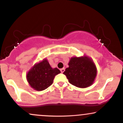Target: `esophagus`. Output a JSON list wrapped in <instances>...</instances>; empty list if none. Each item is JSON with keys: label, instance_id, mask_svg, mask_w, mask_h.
<instances>
[{"label": "esophagus", "instance_id": "34e87169", "mask_svg": "<svg viewBox=\"0 0 123 123\" xmlns=\"http://www.w3.org/2000/svg\"><path fill=\"white\" fill-rule=\"evenodd\" d=\"M60 70H61V73H63V72H64V71H65V68L61 69Z\"/></svg>", "mask_w": 123, "mask_h": 123}]
</instances>
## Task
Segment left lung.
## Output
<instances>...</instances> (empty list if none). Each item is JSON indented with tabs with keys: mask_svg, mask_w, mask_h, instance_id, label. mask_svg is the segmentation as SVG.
I'll return each mask as SVG.
<instances>
[{
	"mask_svg": "<svg viewBox=\"0 0 123 123\" xmlns=\"http://www.w3.org/2000/svg\"><path fill=\"white\" fill-rule=\"evenodd\" d=\"M63 73L70 84L80 88H86L92 84L97 75V69L91 59L87 57H73Z\"/></svg>",
	"mask_w": 123,
	"mask_h": 123,
	"instance_id": "left-lung-1",
	"label": "left lung"
}]
</instances>
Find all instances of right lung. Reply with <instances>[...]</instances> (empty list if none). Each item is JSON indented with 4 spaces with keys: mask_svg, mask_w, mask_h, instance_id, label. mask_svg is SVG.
I'll use <instances>...</instances> for the list:
<instances>
[{
    "mask_svg": "<svg viewBox=\"0 0 123 123\" xmlns=\"http://www.w3.org/2000/svg\"><path fill=\"white\" fill-rule=\"evenodd\" d=\"M60 73L58 69L52 68L47 60H44L31 69L26 77L32 88L37 91H42L50 87L55 76Z\"/></svg>",
    "mask_w": 123,
    "mask_h": 123,
    "instance_id": "obj_1",
    "label": "right lung"
}]
</instances>
